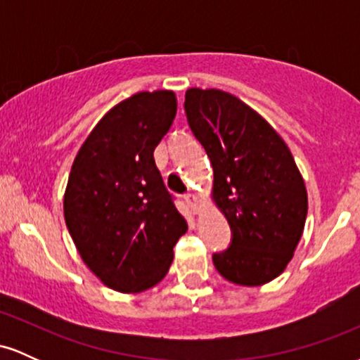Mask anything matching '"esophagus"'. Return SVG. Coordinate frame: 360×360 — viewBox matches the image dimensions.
<instances>
[{
    "instance_id": "obj_1",
    "label": "esophagus",
    "mask_w": 360,
    "mask_h": 360,
    "mask_svg": "<svg viewBox=\"0 0 360 360\" xmlns=\"http://www.w3.org/2000/svg\"><path fill=\"white\" fill-rule=\"evenodd\" d=\"M184 200H186V203H188L189 208L193 210V213H198V210H200V200H198L196 194H193V193L184 194Z\"/></svg>"
}]
</instances>
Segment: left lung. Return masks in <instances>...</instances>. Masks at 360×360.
I'll use <instances>...</instances> for the list:
<instances>
[{
    "label": "left lung",
    "instance_id": "obj_1",
    "mask_svg": "<svg viewBox=\"0 0 360 360\" xmlns=\"http://www.w3.org/2000/svg\"><path fill=\"white\" fill-rule=\"evenodd\" d=\"M184 111L213 166V200L229 220L232 240L213 254L225 279L260 286L286 269L308 213L295 159L257 111L220 89L186 91Z\"/></svg>",
    "mask_w": 360,
    "mask_h": 360
}]
</instances>
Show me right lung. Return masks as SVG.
Listing matches in <instances>:
<instances>
[{
	"mask_svg": "<svg viewBox=\"0 0 360 360\" xmlns=\"http://www.w3.org/2000/svg\"><path fill=\"white\" fill-rule=\"evenodd\" d=\"M176 110L172 91L134 94L100 120L74 159L65 225L86 266L115 291L162 281L188 230L154 160Z\"/></svg>",
	"mask_w": 360,
	"mask_h": 360,
	"instance_id": "1",
	"label": "right lung"
}]
</instances>
